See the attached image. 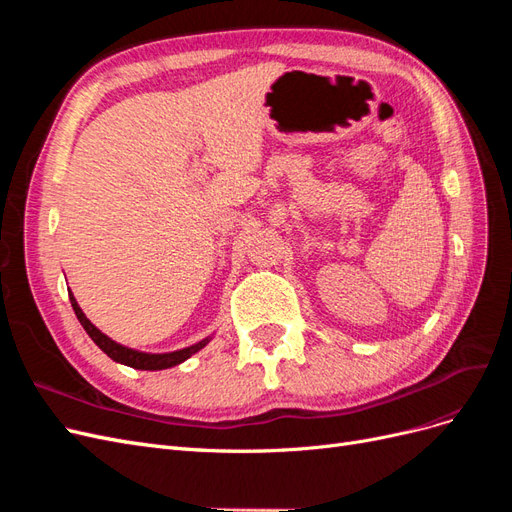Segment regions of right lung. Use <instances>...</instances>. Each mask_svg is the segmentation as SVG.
Masks as SVG:
<instances>
[{
  "label": "right lung",
  "mask_w": 512,
  "mask_h": 512,
  "mask_svg": "<svg viewBox=\"0 0 512 512\" xmlns=\"http://www.w3.org/2000/svg\"><path fill=\"white\" fill-rule=\"evenodd\" d=\"M70 294V303H72V309L76 318H79V322L83 324V329L87 331V335L94 339L96 346L111 356L113 361L121 363V365H128V367H134V369H143V371H158V369H168V367H175L183 361H188L192 354H196L198 350H203L209 342L211 337H205L200 339L198 344L194 346H188V348H181V350H175V352H164V354H151V352H141V350H134V348H128V346H121L117 344L115 339H111L108 335H104L96 324H91V320L83 314V309L79 307V303H76L74 294L68 290Z\"/></svg>",
  "instance_id": "add662e5"
}]
</instances>
